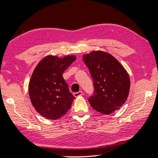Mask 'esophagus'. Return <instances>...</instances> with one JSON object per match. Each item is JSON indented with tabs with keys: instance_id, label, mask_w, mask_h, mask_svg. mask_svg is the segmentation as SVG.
<instances>
[{
	"instance_id": "obj_1",
	"label": "esophagus",
	"mask_w": 158,
	"mask_h": 158,
	"mask_svg": "<svg viewBox=\"0 0 158 158\" xmlns=\"http://www.w3.org/2000/svg\"><path fill=\"white\" fill-rule=\"evenodd\" d=\"M82 95V91H79V92H77V93H73V96H74V97H76V98L80 97V96H81Z\"/></svg>"
}]
</instances>
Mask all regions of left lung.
<instances>
[{"label":"left lung","instance_id":"left-lung-1","mask_svg":"<svg viewBox=\"0 0 158 158\" xmlns=\"http://www.w3.org/2000/svg\"><path fill=\"white\" fill-rule=\"evenodd\" d=\"M83 62L92 77L95 92L89 102L99 112L109 114L126 102L130 80L123 66L110 54L98 50L85 54Z\"/></svg>","mask_w":158,"mask_h":158}]
</instances>
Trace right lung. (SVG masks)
<instances>
[{"instance_id": "right-lung-1", "label": "right lung", "mask_w": 158, "mask_h": 158, "mask_svg": "<svg viewBox=\"0 0 158 158\" xmlns=\"http://www.w3.org/2000/svg\"><path fill=\"white\" fill-rule=\"evenodd\" d=\"M76 59L73 55L63 58L48 55L33 71L28 84L31 102L38 113L48 119H58L71 108L75 98L63 73Z\"/></svg>"}]
</instances>
